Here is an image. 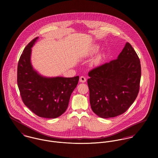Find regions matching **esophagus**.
<instances>
[{
  "label": "esophagus",
  "mask_w": 158,
  "mask_h": 158,
  "mask_svg": "<svg viewBox=\"0 0 158 158\" xmlns=\"http://www.w3.org/2000/svg\"><path fill=\"white\" fill-rule=\"evenodd\" d=\"M80 81L81 83H85L86 81V78L84 76H81L80 78Z\"/></svg>",
  "instance_id": "obj_1"
}]
</instances>
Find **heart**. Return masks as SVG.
I'll list each match as a JSON object with an SVG mask.
<instances>
[{
  "label": "heart",
  "mask_w": 158,
  "mask_h": 158,
  "mask_svg": "<svg viewBox=\"0 0 158 158\" xmlns=\"http://www.w3.org/2000/svg\"><path fill=\"white\" fill-rule=\"evenodd\" d=\"M98 49H99V46L98 45H94L93 47H92V48L91 49V53L93 54V53H96L98 50ZM100 61V57H98V58H97V59H96V63H99V61Z\"/></svg>",
  "instance_id": "1"
}]
</instances>
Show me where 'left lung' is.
I'll return each mask as SVG.
<instances>
[{"mask_svg":"<svg viewBox=\"0 0 158 158\" xmlns=\"http://www.w3.org/2000/svg\"><path fill=\"white\" fill-rule=\"evenodd\" d=\"M88 75L92 110L102 118L114 117L126 112L138 95L140 62L127 43L117 59L94 68Z\"/></svg>","mask_w":158,"mask_h":158,"instance_id":"8db88e82","label":"left lung"}]
</instances>
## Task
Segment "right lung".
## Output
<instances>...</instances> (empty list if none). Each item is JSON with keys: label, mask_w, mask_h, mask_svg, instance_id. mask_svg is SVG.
Instances as JSON below:
<instances>
[{"label": "right lung", "mask_w": 158, "mask_h": 158, "mask_svg": "<svg viewBox=\"0 0 158 158\" xmlns=\"http://www.w3.org/2000/svg\"><path fill=\"white\" fill-rule=\"evenodd\" d=\"M38 39L28 44L19 58L17 82L23 102L40 117L56 118L66 111L70 97L77 87L79 77L47 78L40 75L31 66V47Z\"/></svg>", "instance_id": "add662e5"}]
</instances>
